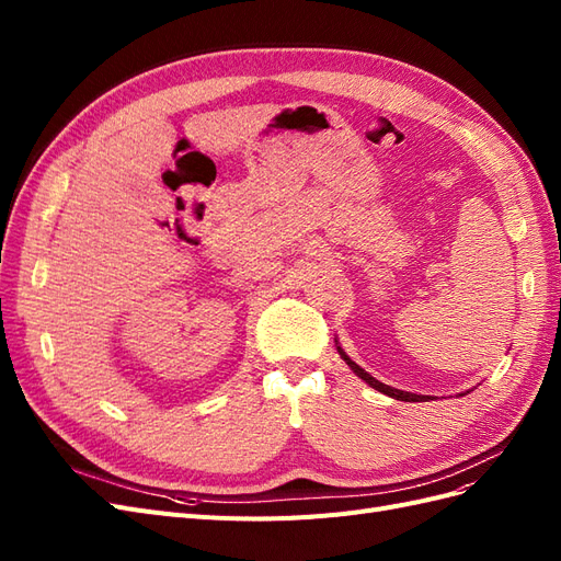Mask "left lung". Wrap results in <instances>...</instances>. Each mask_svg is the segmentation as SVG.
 <instances>
[{
    "label": "left lung",
    "instance_id": "left-lung-1",
    "mask_svg": "<svg viewBox=\"0 0 561 561\" xmlns=\"http://www.w3.org/2000/svg\"><path fill=\"white\" fill-rule=\"evenodd\" d=\"M336 351H339V355H342V358L346 360V365L355 371V375H358L363 381H367L371 388H377V390H381V393H386L388 398H396V400H404V402H423V400H431V398H426V396H416V393H407V390H398V388H390V386H386V383H381V381H377L375 377L371 375H367V371L360 367V365H355L348 355L336 346Z\"/></svg>",
    "mask_w": 561,
    "mask_h": 561
}]
</instances>
